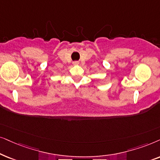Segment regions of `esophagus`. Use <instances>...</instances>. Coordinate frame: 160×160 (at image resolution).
Here are the masks:
<instances>
[{"label": "esophagus", "instance_id": "esophagus-1", "mask_svg": "<svg viewBox=\"0 0 160 160\" xmlns=\"http://www.w3.org/2000/svg\"><path fill=\"white\" fill-rule=\"evenodd\" d=\"M78 64H79L78 61H74L73 62V65H78Z\"/></svg>", "mask_w": 160, "mask_h": 160}]
</instances>
